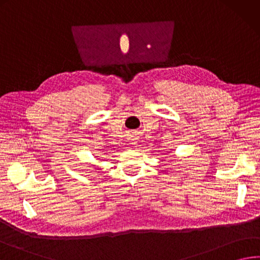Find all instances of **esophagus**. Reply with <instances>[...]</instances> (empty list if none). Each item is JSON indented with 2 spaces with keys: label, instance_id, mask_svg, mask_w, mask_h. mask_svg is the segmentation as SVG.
I'll use <instances>...</instances> for the list:
<instances>
[{
  "label": "esophagus",
  "instance_id": "1",
  "mask_svg": "<svg viewBox=\"0 0 260 260\" xmlns=\"http://www.w3.org/2000/svg\"><path fill=\"white\" fill-rule=\"evenodd\" d=\"M131 144L132 145H137V138H134V137H132V138H131Z\"/></svg>",
  "mask_w": 260,
  "mask_h": 260
}]
</instances>
